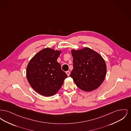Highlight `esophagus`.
<instances>
[{"mask_svg": "<svg viewBox=\"0 0 131 131\" xmlns=\"http://www.w3.org/2000/svg\"><path fill=\"white\" fill-rule=\"evenodd\" d=\"M66 74L68 76H69V75H70V72H69V71H66Z\"/></svg>", "mask_w": 131, "mask_h": 131, "instance_id": "1", "label": "esophagus"}]
</instances>
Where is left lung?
<instances>
[{"instance_id":"obj_1","label":"left lung","mask_w":131,"mask_h":131,"mask_svg":"<svg viewBox=\"0 0 131 131\" xmlns=\"http://www.w3.org/2000/svg\"><path fill=\"white\" fill-rule=\"evenodd\" d=\"M73 69L70 76L81 90L89 92L100 86L106 72V63L99 53L88 48L72 50Z\"/></svg>"}]
</instances>
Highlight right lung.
Segmentation results:
<instances>
[{
    "label": "right lung",
    "mask_w": 131,
    "mask_h": 131,
    "mask_svg": "<svg viewBox=\"0 0 131 131\" xmlns=\"http://www.w3.org/2000/svg\"><path fill=\"white\" fill-rule=\"evenodd\" d=\"M60 53L59 50L44 49L34 56L27 66L28 82L35 91L44 96L54 95L67 78L57 61Z\"/></svg>",
    "instance_id": "right-lung-1"
}]
</instances>
